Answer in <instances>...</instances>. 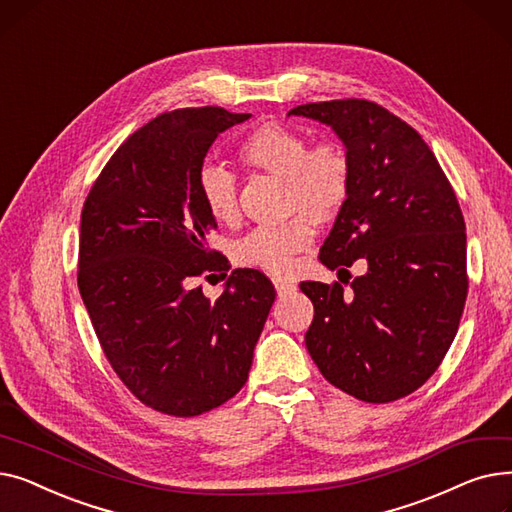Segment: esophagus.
<instances>
[{"label": "esophagus", "instance_id": "esophagus-1", "mask_svg": "<svg viewBox=\"0 0 512 512\" xmlns=\"http://www.w3.org/2000/svg\"><path fill=\"white\" fill-rule=\"evenodd\" d=\"M274 286H276V290H278V294H286V292H292L294 288V282H290V280H282V278H274Z\"/></svg>", "mask_w": 512, "mask_h": 512}]
</instances>
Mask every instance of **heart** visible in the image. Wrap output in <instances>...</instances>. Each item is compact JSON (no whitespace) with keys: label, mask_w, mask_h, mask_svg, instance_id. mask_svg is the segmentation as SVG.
Segmentation results:
<instances>
[{"label":"heart","mask_w":512,"mask_h":512,"mask_svg":"<svg viewBox=\"0 0 512 512\" xmlns=\"http://www.w3.org/2000/svg\"><path fill=\"white\" fill-rule=\"evenodd\" d=\"M242 166L284 180V211L301 213L278 226H259L234 242V261L272 276L292 270L294 257L313 240L315 224L332 222L351 195V161L338 143L309 147L305 134L284 124H263L238 145ZM199 197L215 222L238 218L236 176L220 166L205 164L197 176ZM307 214L308 221L304 218Z\"/></svg>","instance_id":"b5f03b06"}]
</instances>
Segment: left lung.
<instances>
[{"instance_id":"1","label":"left lung","mask_w":512,"mask_h":512,"mask_svg":"<svg viewBox=\"0 0 512 512\" xmlns=\"http://www.w3.org/2000/svg\"><path fill=\"white\" fill-rule=\"evenodd\" d=\"M332 126L351 161V195L319 251L330 270L301 282L315 315L305 344L321 375L363 402H392L440 367L467 299V234L452 186L421 134L367 99L299 105L288 116Z\"/></svg>"}]
</instances>
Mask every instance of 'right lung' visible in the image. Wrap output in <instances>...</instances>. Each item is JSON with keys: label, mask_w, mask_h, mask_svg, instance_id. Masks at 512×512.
<instances>
[{"label": "right lung", "mask_w": 512, "mask_h": 512, "mask_svg": "<svg viewBox=\"0 0 512 512\" xmlns=\"http://www.w3.org/2000/svg\"><path fill=\"white\" fill-rule=\"evenodd\" d=\"M249 118L224 107L153 118L116 149L80 213V297L105 359L159 413L195 417L245 386L276 299L272 282L247 267L215 301L193 286L228 272L205 242L218 224L197 176L218 134Z\"/></svg>", "instance_id": "obj_1"}]
</instances>
